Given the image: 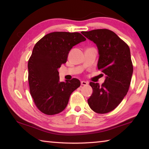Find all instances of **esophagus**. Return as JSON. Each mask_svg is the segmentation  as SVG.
<instances>
[{"label": "esophagus", "instance_id": "obj_1", "mask_svg": "<svg viewBox=\"0 0 149 149\" xmlns=\"http://www.w3.org/2000/svg\"><path fill=\"white\" fill-rule=\"evenodd\" d=\"M81 85H84V86H86V85L89 84V83L87 81H82L81 82Z\"/></svg>", "mask_w": 149, "mask_h": 149}]
</instances>
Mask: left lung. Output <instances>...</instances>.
Returning <instances> with one entry per match:
<instances>
[{"mask_svg": "<svg viewBox=\"0 0 149 149\" xmlns=\"http://www.w3.org/2000/svg\"><path fill=\"white\" fill-rule=\"evenodd\" d=\"M81 33L97 45L99 54L98 69L106 75L101 85L89 84L93 94L87 100L88 104L94 112L106 114L120 104L129 90L133 71L130 47L109 29Z\"/></svg>", "mask_w": 149, "mask_h": 149, "instance_id": "left-lung-1", "label": "left lung"}]
</instances>
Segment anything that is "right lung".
Masks as SVG:
<instances>
[{
  "instance_id": "add662e5",
  "label": "right lung",
  "mask_w": 149,
  "mask_h": 149,
  "mask_svg": "<svg viewBox=\"0 0 149 149\" xmlns=\"http://www.w3.org/2000/svg\"><path fill=\"white\" fill-rule=\"evenodd\" d=\"M85 40L79 33L56 31L45 35L35 44L28 60V81L30 94L41 112H61L72 92L80 86L76 78L60 82L58 69L66 62L72 48Z\"/></svg>"
}]
</instances>
